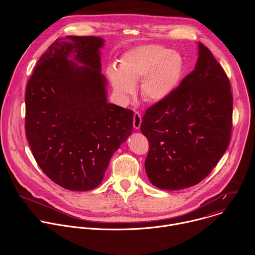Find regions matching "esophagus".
I'll list each match as a JSON object with an SVG mask.
<instances>
[{"instance_id": "1", "label": "esophagus", "mask_w": 255, "mask_h": 255, "mask_svg": "<svg viewBox=\"0 0 255 255\" xmlns=\"http://www.w3.org/2000/svg\"><path fill=\"white\" fill-rule=\"evenodd\" d=\"M142 122V117L139 112H135L133 115V127L135 129H139Z\"/></svg>"}]
</instances>
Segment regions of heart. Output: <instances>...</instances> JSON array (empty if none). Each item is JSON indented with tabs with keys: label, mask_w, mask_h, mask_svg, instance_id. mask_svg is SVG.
<instances>
[{
	"label": "heart",
	"mask_w": 255,
	"mask_h": 255,
	"mask_svg": "<svg viewBox=\"0 0 255 255\" xmlns=\"http://www.w3.org/2000/svg\"><path fill=\"white\" fill-rule=\"evenodd\" d=\"M185 72L183 56L156 44L142 45L128 51L120 69L111 65L107 75L115 91L122 96L134 93V84L142 80L140 91L149 103L166 100L179 86Z\"/></svg>",
	"instance_id": "b5f03b06"
}]
</instances>
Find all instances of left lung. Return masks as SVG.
I'll return each mask as SVG.
<instances>
[{"label":"left lung","mask_w":255,"mask_h":255,"mask_svg":"<svg viewBox=\"0 0 255 255\" xmlns=\"http://www.w3.org/2000/svg\"><path fill=\"white\" fill-rule=\"evenodd\" d=\"M232 112L229 79L199 43L195 69L142 118L140 130L149 143L145 170L151 184L174 191L203 180L228 148Z\"/></svg>","instance_id":"left-lung-1"}]
</instances>
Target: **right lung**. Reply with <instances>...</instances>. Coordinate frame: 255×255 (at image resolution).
I'll list each match as a JSON object with an SVG mask.
<instances>
[{"instance_id":"obj_1","label":"right lung","mask_w":255,"mask_h":255,"mask_svg":"<svg viewBox=\"0 0 255 255\" xmlns=\"http://www.w3.org/2000/svg\"><path fill=\"white\" fill-rule=\"evenodd\" d=\"M96 36L56 39L39 58L25 94V131L42 171L69 191L97 188L133 130V112L107 102ZM70 54L85 65L68 59Z\"/></svg>"}]
</instances>
